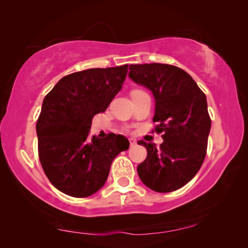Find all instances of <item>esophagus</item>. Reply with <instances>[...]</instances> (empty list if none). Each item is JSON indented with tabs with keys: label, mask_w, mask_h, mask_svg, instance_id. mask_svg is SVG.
<instances>
[{
	"label": "esophagus",
	"mask_w": 248,
	"mask_h": 248,
	"mask_svg": "<svg viewBox=\"0 0 248 248\" xmlns=\"http://www.w3.org/2000/svg\"><path fill=\"white\" fill-rule=\"evenodd\" d=\"M129 142H130V145H136L137 140L135 138H130V139H129Z\"/></svg>",
	"instance_id": "esophagus-1"
}]
</instances>
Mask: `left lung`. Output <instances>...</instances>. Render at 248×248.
<instances>
[{
    "instance_id": "8db88e82",
    "label": "left lung",
    "mask_w": 248,
    "mask_h": 248,
    "mask_svg": "<svg viewBox=\"0 0 248 248\" xmlns=\"http://www.w3.org/2000/svg\"><path fill=\"white\" fill-rule=\"evenodd\" d=\"M129 69L130 79L152 93L155 131L164 132L160 148L138 141L148 152L137 168L139 178L155 192L175 191L194 178L206 155L211 129L206 96L176 66L152 62L130 65Z\"/></svg>"
}]
</instances>
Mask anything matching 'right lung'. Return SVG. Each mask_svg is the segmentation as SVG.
Listing matches in <instances>:
<instances>
[{
	"label": "right lung",
	"instance_id": "right-lung-1",
	"mask_svg": "<svg viewBox=\"0 0 248 248\" xmlns=\"http://www.w3.org/2000/svg\"><path fill=\"white\" fill-rule=\"evenodd\" d=\"M128 65L73 73L43 100L36 124L39 161L50 183L62 193L87 198L99 191L110 166L128 150L125 137H89L93 117L104 112L123 88Z\"/></svg>",
	"mask_w": 248,
	"mask_h": 248
}]
</instances>
